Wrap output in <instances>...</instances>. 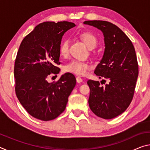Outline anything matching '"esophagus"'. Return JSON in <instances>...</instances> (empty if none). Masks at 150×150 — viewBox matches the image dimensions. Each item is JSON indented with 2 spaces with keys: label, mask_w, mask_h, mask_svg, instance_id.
I'll use <instances>...</instances> for the list:
<instances>
[{
  "label": "esophagus",
  "mask_w": 150,
  "mask_h": 150,
  "mask_svg": "<svg viewBox=\"0 0 150 150\" xmlns=\"http://www.w3.org/2000/svg\"><path fill=\"white\" fill-rule=\"evenodd\" d=\"M76 80H77V83H81L83 81V79L79 77V76H77L76 77Z\"/></svg>",
  "instance_id": "34e87169"
}]
</instances>
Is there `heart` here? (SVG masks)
Here are the masks:
<instances>
[{
	"label": "heart",
	"mask_w": 150,
	"mask_h": 150,
	"mask_svg": "<svg viewBox=\"0 0 150 150\" xmlns=\"http://www.w3.org/2000/svg\"><path fill=\"white\" fill-rule=\"evenodd\" d=\"M80 38L85 44L89 48L95 47L97 44V38L93 33L85 32L80 34ZM69 41L68 39H64L61 42L59 47V54L62 56L66 57L69 54ZM91 68L89 63L84 61L77 59L71 60L63 66V69L65 72L73 73L75 75H83L86 74L87 71Z\"/></svg>",
	"instance_id": "1"
}]
</instances>
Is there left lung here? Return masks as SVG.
Instances as JSON below:
<instances>
[{
    "mask_svg": "<svg viewBox=\"0 0 150 150\" xmlns=\"http://www.w3.org/2000/svg\"><path fill=\"white\" fill-rule=\"evenodd\" d=\"M84 24L97 28L103 33L105 53L95 73L108 82L103 87L99 81H87L90 88L88 105L98 117L112 119L124 112L132 100L138 76L135 49L122 30L111 22L88 20Z\"/></svg>",
    "mask_w": 150,
    "mask_h": 150,
    "instance_id": "obj_1",
    "label": "left lung"
}]
</instances>
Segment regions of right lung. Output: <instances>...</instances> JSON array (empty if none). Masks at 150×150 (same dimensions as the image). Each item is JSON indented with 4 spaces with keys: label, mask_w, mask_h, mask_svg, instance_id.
I'll return each instance as SVG.
<instances>
[{
    "label": "right lung",
    "mask_w": 150,
    "mask_h": 150,
    "mask_svg": "<svg viewBox=\"0 0 150 150\" xmlns=\"http://www.w3.org/2000/svg\"><path fill=\"white\" fill-rule=\"evenodd\" d=\"M74 26L66 21L43 22L20 45L14 63L15 92L28 112L39 120L58 117L76 85L75 76L70 73L57 81H47L50 75L59 73V45L64 33Z\"/></svg>",
    "instance_id": "add662e5"
}]
</instances>
